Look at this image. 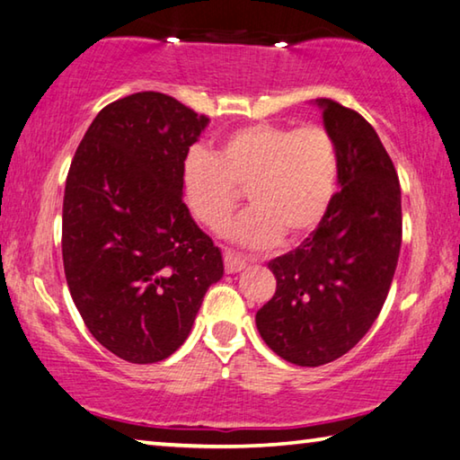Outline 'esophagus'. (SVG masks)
I'll use <instances>...</instances> for the list:
<instances>
[{
    "label": "esophagus",
    "instance_id": "esophagus-1",
    "mask_svg": "<svg viewBox=\"0 0 460 460\" xmlns=\"http://www.w3.org/2000/svg\"><path fill=\"white\" fill-rule=\"evenodd\" d=\"M223 260H225V271H227V274H237V271L245 270V266H247L243 260L237 258V255L231 252H225Z\"/></svg>",
    "mask_w": 460,
    "mask_h": 460
}]
</instances>
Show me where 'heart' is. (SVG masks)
I'll use <instances>...</instances> for the list:
<instances>
[{
	"label": "heart",
	"mask_w": 460,
	"mask_h": 460,
	"mask_svg": "<svg viewBox=\"0 0 460 460\" xmlns=\"http://www.w3.org/2000/svg\"><path fill=\"white\" fill-rule=\"evenodd\" d=\"M337 174V144L323 126L261 121L233 129L213 154L192 147L181 166V192L194 219L219 231L245 189L252 207L229 235L243 247L268 249L282 235L305 237L323 221Z\"/></svg>",
	"instance_id": "1"
}]
</instances>
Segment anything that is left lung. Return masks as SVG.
I'll return each instance as SVG.
<instances>
[{
	"mask_svg": "<svg viewBox=\"0 0 460 460\" xmlns=\"http://www.w3.org/2000/svg\"><path fill=\"white\" fill-rule=\"evenodd\" d=\"M339 152V186L323 221L268 268L276 294L255 314L266 345L300 367L331 363L359 342L387 298L402 245L394 162L367 121L316 99Z\"/></svg>",
	"mask_w": 460,
	"mask_h": 460,
	"instance_id": "obj_1",
	"label": "left lung"
}]
</instances>
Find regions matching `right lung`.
Returning <instances> with one entry per match:
<instances>
[{
	"instance_id": "1",
	"label": "right lung",
	"mask_w": 460,
	"mask_h": 460,
	"mask_svg": "<svg viewBox=\"0 0 460 460\" xmlns=\"http://www.w3.org/2000/svg\"><path fill=\"white\" fill-rule=\"evenodd\" d=\"M207 115L164 93L99 111L75 152L62 202V261L73 302L107 351L129 363L172 355L223 258L181 192V166Z\"/></svg>"
}]
</instances>
